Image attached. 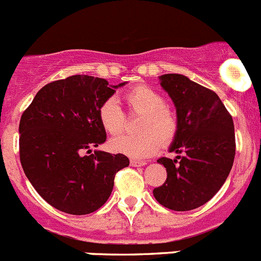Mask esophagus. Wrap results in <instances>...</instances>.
<instances>
[{
	"label": "esophagus",
	"mask_w": 261,
	"mask_h": 261,
	"mask_svg": "<svg viewBox=\"0 0 261 261\" xmlns=\"http://www.w3.org/2000/svg\"><path fill=\"white\" fill-rule=\"evenodd\" d=\"M130 165H131V166H134V167H142V166H145V165H147V162H144V161L131 160Z\"/></svg>",
	"instance_id": "34e87169"
}]
</instances>
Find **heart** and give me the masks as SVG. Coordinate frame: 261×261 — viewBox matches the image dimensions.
Wrapping results in <instances>:
<instances>
[{"label": "heart", "mask_w": 261, "mask_h": 261, "mask_svg": "<svg viewBox=\"0 0 261 261\" xmlns=\"http://www.w3.org/2000/svg\"><path fill=\"white\" fill-rule=\"evenodd\" d=\"M130 112L142 114L136 135L123 134L109 142L112 150L133 158H145L160 148L161 142L169 144L177 134L176 114L166 106L165 97L145 85L136 86L125 96ZM101 127L111 135L121 133L125 126V113L114 96L104 99L97 108Z\"/></svg>", "instance_id": "1"}]
</instances>
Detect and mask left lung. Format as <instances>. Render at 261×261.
I'll return each mask as SVG.
<instances>
[{"label": "left lung", "instance_id": "obj_1", "mask_svg": "<svg viewBox=\"0 0 261 261\" xmlns=\"http://www.w3.org/2000/svg\"><path fill=\"white\" fill-rule=\"evenodd\" d=\"M160 81L176 107L177 134L170 152L179 155L157 161L166 167L167 179L153 196L170 210L189 211L210 201L229 175L234 125L213 90L176 73L161 75Z\"/></svg>", "mask_w": 261, "mask_h": 261}]
</instances>
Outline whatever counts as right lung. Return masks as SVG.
Here are the masks:
<instances>
[{
  "label": "right lung",
  "mask_w": 261,
  "mask_h": 261,
  "mask_svg": "<svg viewBox=\"0 0 261 261\" xmlns=\"http://www.w3.org/2000/svg\"><path fill=\"white\" fill-rule=\"evenodd\" d=\"M122 85L109 86L104 79L70 75L43 86L21 114V167L53 207L72 215L94 213L111 196L114 175L130 164L121 153H91L107 139L97 108Z\"/></svg>",
  "instance_id": "1"
}]
</instances>
